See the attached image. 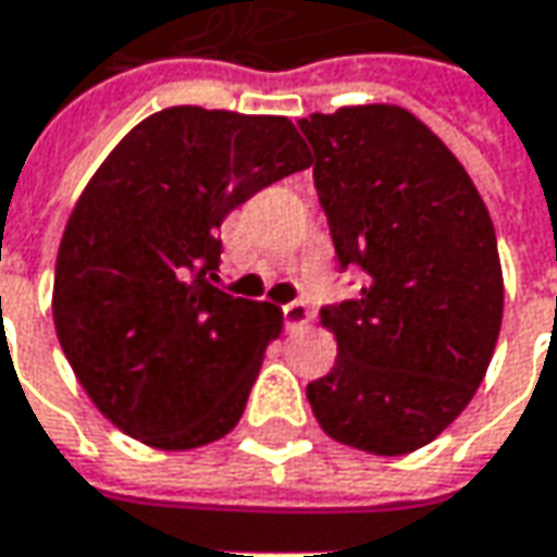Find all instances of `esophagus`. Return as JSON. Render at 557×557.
I'll list each match as a JSON object with an SVG mask.
<instances>
[{
	"label": "esophagus",
	"mask_w": 557,
	"mask_h": 557,
	"mask_svg": "<svg viewBox=\"0 0 557 557\" xmlns=\"http://www.w3.org/2000/svg\"><path fill=\"white\" fill-rule=\"evenodd\" d=\"M282 315H285V329L288 332H300V329H307L312 319V312L307 304H300V300H294L288 307H282Z\"/></svg>",
	"instance_id": "esophagus-1"
}]
</instances>
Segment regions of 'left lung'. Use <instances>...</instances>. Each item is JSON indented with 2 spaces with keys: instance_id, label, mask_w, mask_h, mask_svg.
<instances>
[{
  "instance_id": "8db88e82",
  "label": "left lung",
  "mask_w": 557,
  "mask_h": 557,
  "mask_svg": "<svg viewBox=\"0 0 557 557\" xmlns=\"http://www.w3.org/2000/svg\"><path fill=\"white\" fill-rule=\"evenodd\" d=\"M312 180L356 300L322 310L332 372L307 384L319 428L372 456L437 440L478 394L503 329L490 210L459 158L406 108L354 104L300 120Z\"/></svg>"
}]
</instances>
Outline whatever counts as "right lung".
Listing matches in <instances>:
<instances>
[{"label":"right lung","instance_id":"1","mask_svg":"<svg viewBox=\"0 0 557 557\" xmlns=\"http://www.w3.org/2000/svg\"><path fill=\"white\" fill-rule=\"evenodd\" d=\"M310 163L288 117L180 104L133 126L83 188L54 263V332L123 434L180 453L238 424L285 315L210 285L216 228Z\"/></svg>","mask_w":557,"mask_h":557}]
</instances>
